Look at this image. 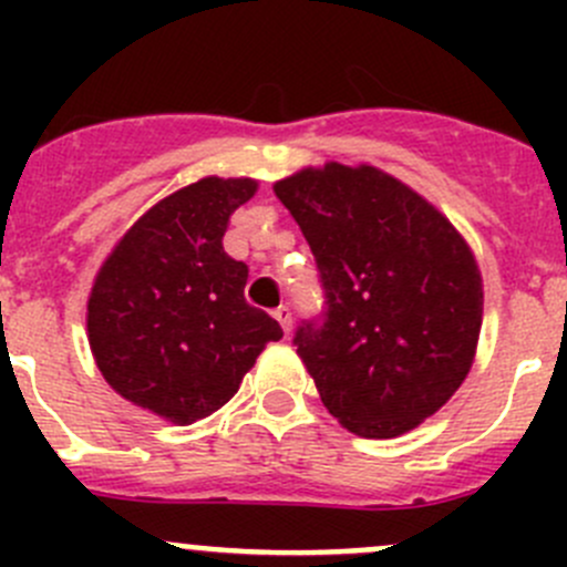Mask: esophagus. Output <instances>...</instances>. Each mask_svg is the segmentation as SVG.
Masks as SVG:
<instances>
[{
	"mask_svg": "<svg viewBox=\"0 0 567 567\" xmlns=\"http://www.w3.org/2000/svg\"><path fill=\"white\" fill-rule=\"evenodd\" d=\"M274 318L279 320V326H282L285 329V334H290V326H293V312H290V307H277V310H274Z\"/></svg>",
	"mask_w": 567,
	"mask_h": 567,
	"instance_id": "34e87169",
	"label": "esophagus"
}]
</instances>
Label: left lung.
<instances>
[{"mask_svg":"<svg viewBox=\"0 0 567 567\" xmlns=\"http://www.w3.org/2000/svg\"><path fill=\"white\" fill-rule=\"evenodd\" d=\"M318 262L323 312L293 346L331 416L392 439L466 379L483 279L461 233L398 177L329 162L274 183Z\"/></svg>","mask_w":567,"mask_h":567,"instance_id":"obj_1","label":"left lung"}]
</instances>
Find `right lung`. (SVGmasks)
<instances>
[{
	"label": "right lung",
	"instance_id": "right-lung-1",
	"mask_svg": "<svg viewBox=\"0 0 567 567\" xmlns=\"http://www.w3.org/2000/svg\"><path fill=\"white\" fill-rule=\"evenodd\" d=\"M251 177H203L134 221L95 277L87 334L114 392L175 425L214 414L282 329L244 299L249 268L221 247Z\"/></svg>",
	"mask_w": 567,
	"mask_h": 567
}]
</instances>
